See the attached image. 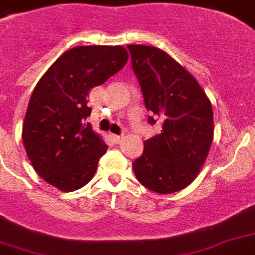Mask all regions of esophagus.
Wrapping results in <instances>:
<instances>
[{"instance_id":"1","label":"esophagus","mask_w":255,"mask_h":255,"mask_svg":"<svg viewBox=\"0 0 255 255\" xmlns=\"http://www.w3.org/2000/svg\"><path fill=\"white\" fill-rule=\"evenodd\" d=\"M112 140L115 141V144H119L123 140V135H112Z\"/></svg>"}]
</instances>
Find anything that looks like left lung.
<instances>
[{
	"instance_id": "1",
	"label": "left lung",
	"mask_w": 255,
	"mask_h": 255,
	"mask_svg": "<svg viewBox=\"0 0 255 255\" xmlns=\"http://www.w3.org/2000/svg\"><path fill=\"white\" fill-rule=\"evenodd\" d=\"M131 66L143 92L149 124L161 131L144 141L132 168L141 185L173 193L193 181L213 140V110L197 81L165 51L128 45Z\"/></svg>"
}]
</instances>
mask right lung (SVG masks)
<instances>
[{
    "label": "right lung",
    "mask_w": 255,
    "mask_h": 255,
    "mask_svg": "<svg viewBox=\"0 0 255 255\" xmlns=\"http://www.w3.org/2000/svg\"><path fill=\"white\" fill-rule=\"evenodd\" d=\"M122 46H78L66 51L39 79L30 96L22 140L34 169L65 192L85 186L108 145L85 120L87 95L127 63Z\"/></svg>",
    "instance_id": "obj_1"
}]
</instances>
